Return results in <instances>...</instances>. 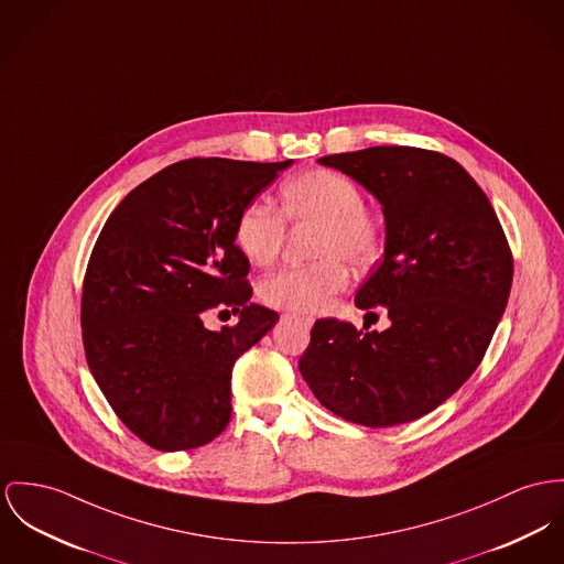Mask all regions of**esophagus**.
<instances>
[{
  "mask_svg": "<svg viewBox=\"0 0 564 564\" xmlns=\"http://www.w3.org/2000/svg\"><path fill=\"white\" fill-rule=\"evenodd\" d=\"M294 317H296L299 322H303L304 326H313V322H315L311 315H294Z\"/></svg>",
  "mask_w": 564,
  "mask_h": 564,
  "instance_id": "34e87169",
  "label": "esophagus"
}]
</instances>
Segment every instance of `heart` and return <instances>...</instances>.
Returning a JSON list of instances; mask_svg holds the SVG:
<instances>
[{
  "label": "heart",
  "instance_id": "b5f03b06",
  "mask_svg": "<svg viewBox=\"0 0 564 564\" xmlns=\"http://www.w3.org/2000/svg\"><path fill=\"white\" fill-rule=\"evenodd\" d=\"M319 223L315 258L308 265L285 268L268 276L261 301L296 313H319L349 285L347 261L365 265L376 260L380 229L365 210L360 186L335 170H311L281 186V210L253 199L242 206L234 225V240L245 258L270 265L279 258L288 223Z\"/></svg>",
  "mask_w": 564,
  "mask_h": 564
}]
</instances>
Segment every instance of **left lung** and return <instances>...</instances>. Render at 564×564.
Wrapping results in <instances>:
<instances>
[{"instance_id": "obj_1", "label": "left lung", "mask_w": 564, "mask_h": 564, "mask_svg": "<svg viewBox=\"0 0 564 564\" xmlns=\"http://www.w3.org/2000/svg\"><path fill=\"white\" fill-rule=\"evenodd\" d=\"M319 163L382 204L384 260L354 303L384 306L390 328L317 319L299 362L304 382L349 423L378 430L416 421L487 351L513 281L507 236L477 182L440 152L376 145Z\"/></svg>"}]
</instances>
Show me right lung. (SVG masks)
Listing matches in <instances>:
<instances>
[{"label":"right lung","instance_id":"add662e5","mask_svg":"<svg viewBox=\"0 0 564 564\" xmlns=\"http://www.w3.org/2000/svg\"><path fill=\"white\" fill-rule=\"evenodd\" d=\"M283 163L188 159L148 177L107 218L87 261L89 371L118 419L156 451L213 442L231 419L234 362L276 324L251 303L234 225ZM215 307L239 313L218 334Z\"/></svg>","mask_w":564,"mask_h":564}]
</instances>
